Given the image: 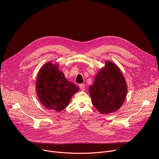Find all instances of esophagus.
<instances>
[{"instance_id":"34e87169","label":"esophagus","mask_w":159,"mask_h":159,"mask_svg":"<svg viewBox=\"0 0 159 159\" xmlns=\"http://www.w3.org/2000/svg\"><path fill=\"white\" fill-rule=\"evenodd\" d=\"M79 86H80V89L82 90H85V84H80Z\"/></svg>"}]
</instances>
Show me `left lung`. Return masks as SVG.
<instances>
[{
  "label": "left lung",
  "mask_w": 159,
  "mask_h": 159,
  "mask_svg": "<svg viewBox=\"0 0 159 159\" xmlns=\"http://www.w3.org/2000/svg\"><path fill=\"white\" fill-rule=\"evenodd\" d=\"M89 90L94 106L101 114L107 115L118 111L123 104L128 86L118 65L106 60Z\"/></svg>",
  "instance_id": "8db88e82"
}]
</instances>
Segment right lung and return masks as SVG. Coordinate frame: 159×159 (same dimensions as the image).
<instances>
[{
    "label": "right lung",
    "mask_w": 159,
    "mask_h": 159,
    "mask_svg": "<svg viewBox=\"0 0 159 159\" xmlns=\"http://www.w3.org/2000/svg\"><path fill=\"white\" fill-rule=\"evenodd\" d=\"M59 63L47 62L39 69L36 91L41 104L50 110L60 112L69 105L79 88L68 81L59 69Z\"/></svg>",
    "instance_id": "add662e5"
}]
</instances>
